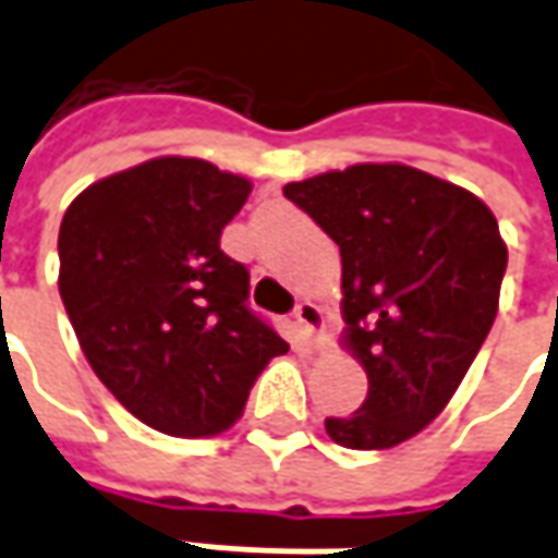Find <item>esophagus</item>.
Masks as SVG:
<instances>
[{"mask_svg":"<svg viewBox=\"0 0 558 558\" xmlns=\"http://www.w3.org/2000/svg\"><path fill=\"white\" fill-rule=\"evenodd\" d=\"M296 327L308 345L315 349H327V337H324V312L315 302H299L296 305Z\"/></svg>","mask_w":558,"mask_h":558,"instance_id":"1","label":"esophagus"}]
</instances>
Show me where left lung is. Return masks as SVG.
Segmentation results:
<instances>
[{"instance_id": "8db88e82", "label": "left lung", "mask_w": 558, "mask_h": 558, "mask_svg": "<svg viewBox=\"0 0 558 558\" xmlns=\"http://www.w3.org/2000/svg\"><path fill=\"white\" fill-rule=\"evenodd\" d=\"M342 259V349L367 398L330 416L352 451H386L426 429L463 383L500 305L507 243L485 203L404 163H355L283 184Z\"/></svg>"}]
</instances>
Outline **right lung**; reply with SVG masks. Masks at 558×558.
<instances>
[{
	"instance_id": "1",
	"label": "right lung",
	"mask_w": 558,
	"mask_h": 558,
	"mask_svg": "<svg viewBox=\"0 0 558 558\" xmlns=\"http://www.w3.org/2000/svg\"><path fill=\"white\" fill-rule=\"evenodd\" d=\"M253 182L154 157L88 184L58 231V290L95 376L145 426L206 438L241 420L290 345L246 308L250 275L219 250Z\"/></svg>"
}]
</instances>
